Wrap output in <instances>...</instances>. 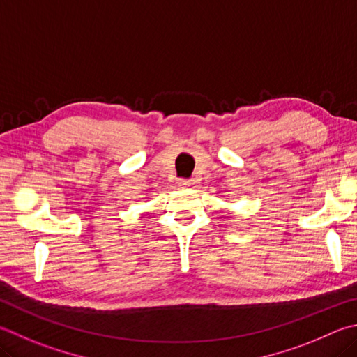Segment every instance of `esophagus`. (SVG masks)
I'll return each mask as SVG.
<instances>
[{
    "mask_svg": "<svg viewBox=\"0 0 357 357\" xmlns=\"http://www.w3.org/2000/svg\"><path fill=\"white\" fill-rule=\"evenodd\" d=\"M195 184H197L195 179H179L181 187H193Z\"/></svg>",
    "mask_w": 357,
    "mask_h": 357,
    "instance_id": "1",
    "label": "esophagus"
}]
</instances>
